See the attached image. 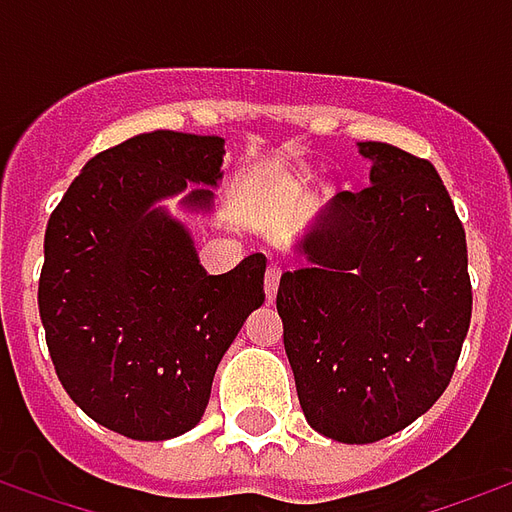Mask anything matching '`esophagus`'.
Listing matches in <instances>:
<instances>
[{
    "label": "esophagus",
    "instance_id": "obj_1",
    "mask_svg": "<svg viewBox=\"0 0 512 512\" xmlns=\"http://www.w3.org/2000/svg\"><path fill=\"white\" fill-rule=\"evenodd\" d=\"M279 277H282V266H279V263H268L266 279H263V290H266V299H268V301L277 299Z\"/></svg>",
    "mask_w": 512,
    "mask_h": 512
}]
</instances>
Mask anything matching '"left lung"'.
Wrapping results in <instances>:
<instances>
[{"instance_id":"left-lung-1","label":"left lung","mask_w":512,"mask_h":512,"mask_svg":"<svg viewBox=\"0 0 512 512\" xmlns=\"http://www.w3.org/2000/svg\"><path fill=\"white\" fill-rule=\"evenodd\" d=\"M370 186L340 191L279 279L277 312L312 428L386 439L450 384L472 321L466 233L428 158L362 142Z\"/></svg>"}]
</instances>
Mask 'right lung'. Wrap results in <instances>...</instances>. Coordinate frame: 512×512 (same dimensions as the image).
I'll return each instance as SVG.
<instances>
[{
	"label": "right lung",
	"instance_id": "right-lung-1",
	"mask_svg": "<svg viewBox=\"0 0 512 512\" xmlns=\"http://www.w3.org/2000/svg\"><path fill=\"white\" fill-rule=\"evenodd\" d=\"M219 136L150 131L93 156L51 211L38 282L51 362L76 406L128 439H175L205 414L213 373L263 304L266 257L208 277L186 230L153 211L222 178ZM191 205L211 208V189Z\"/></svg>",
	"mask_w": 512,
	"mask_h": 512
}]
</instances>
